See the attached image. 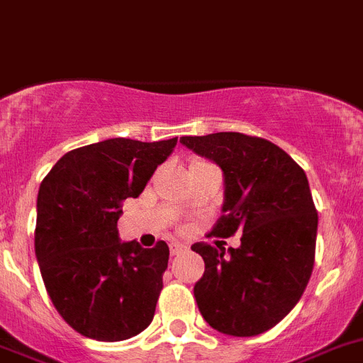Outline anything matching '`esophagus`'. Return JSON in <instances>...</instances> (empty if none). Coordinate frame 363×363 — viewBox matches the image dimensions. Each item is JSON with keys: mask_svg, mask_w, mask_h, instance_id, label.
<instances>
[{"mask_svg": "<svg viewBox=\"0 0 363 363\" xmlns=\"http://www.w3.org/2000/svg\"><path fill=\"white\" fill-rule=\"evenodd\" d=\"M186 250L184 245H181V242H172L169 245V252H172V256H179V254H182V252Z\"/></svg>", "mask_w": 363, "mask_h": 363, "instance_id": "obj_1", "label": "esophagus"}]
</instances>
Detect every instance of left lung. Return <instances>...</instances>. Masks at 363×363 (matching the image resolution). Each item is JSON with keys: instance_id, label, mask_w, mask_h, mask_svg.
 <instances>
[{"instance_id": "left-lung-1", "label": "left lung", "mask_w": 363, "mask_h": 363, "mask_svg": "<svg viewBox=\"0 0 363 363\" xmlns=\"http://www.w3.org/2000/svg\"><path fill=\"white\" fill-rule=\"evenodd\" d=\"M223 169V216L210 235H241V247L195 242L204 274L194 294L204 320L230 336H256L291 313L307 286L318 212L307 175L289 153L259 137L223 131L181 137Z\"/></svg>"}]
</instances>
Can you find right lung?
<instances>
[{"mask_svg":"<svg viewBox=\"0 0 363 363\" xmlns=\"http://www.w3.org/2000/svg\"><path fill=\"white\" fill-rule=\"evenodd\" d=\"M177 137L159 143L109 138L65 153L38 191V264L50 301L72 329L121 342L153 320L169 248L122 242V201L138 197Z\"/></svg>","mask_w":363,"mask_h":363,"instance_id":"obj_1","label":"right lung"}]
</instances>
